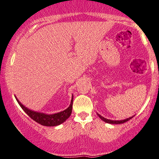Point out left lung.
Segmentation results:
<instances>
[{
	"label": "left lung",
	"mask_w": 159,
	"mask_h": 159,
	"mask_svg": "<svg viewBox=\"0 0 159 159\" xmlns=\"http://www.w3.org/2000/svg\"><path fill=\"white\" fill-rule=\"evenodd\" d=\"M97 115L99 116V118H100L102 121H105V122H106V123H109V124H117V125H118V124H122V123L126 122V121H129V120H130V119H131L133 118V117L134 116H133L129 117V118H127V119H124V120H120V121H119V120H111V119H105V118H104L103 116H102L101 115L98 114V113H97Z\"/></svg>",
	"instance_id": "left-lung-1"
}]
</instances>
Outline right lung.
Masks as SVG:
<instances>
[{
    "mask_svg": "<svg viewBox=\"0 0 159 159\" xmlns=\"http://www.w3.org/2000/svg\"><path fill=\"white\" fill-rule=\"evenodd\" d=\"M15 99L17 101V102L20 105V106L22 107V109L25 111V113L31 117L33 120H34L36 122L39 123L41 125L48 127L57 126L62 123H63L67 119L68 117L71 114L72 111V105H73V95H72V99L70 101V104L69 107L67 109H66L63 111L59 112L54 114H46V113L37 112L32 110H30L25 107L22 103L20 102L17 98L15 97Z\"/></svg>",
    "mask_w": 159,
    "mask_h": 159,
    "instance_id": "right-lung-1",
    "label": "right lung"
}]
</instances>
